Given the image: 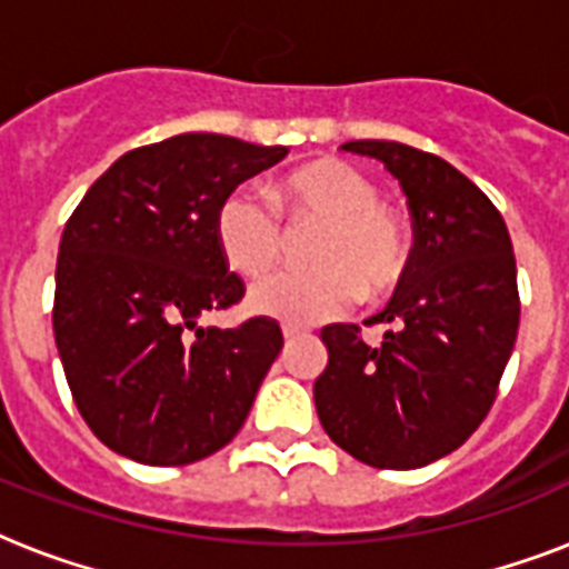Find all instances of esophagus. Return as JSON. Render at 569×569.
<instances>
[{
  "label": "esophagus",
  "instance_id": "1",
  "mask_svg": "<svg viewBox=\"0 0 569 569\" xmlns=\"http://www.w3.org/2000/svg\"><path fill=\"white\" fill-rule=\"evenodd\" d=\"M283 337H286V342H295V339L307 337V330L295 328V325H283Z\"/></svg>",
  "mask_w": 569,
  "mask_h": 569
}]
</instances>
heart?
<instances>
[{"label": "heart", "mask_w": 569, "mask_h": 569, "mask_svg": "<svg viewBox=\"0 0 569 569\" xmlns=\"http://www.w3.org/2000/svg\"><path fill=\"white\" fill-rule=\"evenodd\" d=\"M268 197L236 189L214 212V244L241 277L266 274L280 262L289 230L316 227L303 244L310 268L277 271L250 289L262 316L312 325L380 298L405 280L413 232L398 209L378 200V186L342 159H316L268 186ZM283 217L282 222L279 218Z\"/></svg>", "instance_id": "heart-1"}]
</instances>
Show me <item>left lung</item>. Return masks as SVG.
<instances>
[{
  "label": "left lung",
  "mask_w": 569,
  "mask_h": 569,
  "mask_svg": "<svg viewBox=\"0 0 569 569\" xmlns=\"http://www.w3.org/2000/svg\"><path fill=\"white\" fill-rule=\"evenodd\" d=\"M401 182L413 259L387 310L380 346L357 325H328L316 380L321 428L351 458L416 469L446 458L485 422L520 328L517 259L490 197L440 156L398 141H348Z\"/></svg>",
  "instance_id": "left-lung-1"
}]
</instances>
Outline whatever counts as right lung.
<instances>
[{
	"mask_svg": "<svg viewBox=\"0 0 569 569\" xmlns=\"http://www.w3.org/2000/svg\"><path fill=\"white\" fill-rule=\"evenodd\" d=\"M289 153L186 132L120 156L76 206L58 248L52 330L97 440L150 467L223 449L283 348L280 325L197 328L244 298L214 244L218 203Z\"/></svg>",
	"mask_w": 569,
	"mask_h": 569,
	"instance_id": "1",
	"label": "right lung"
}]
</instances>
